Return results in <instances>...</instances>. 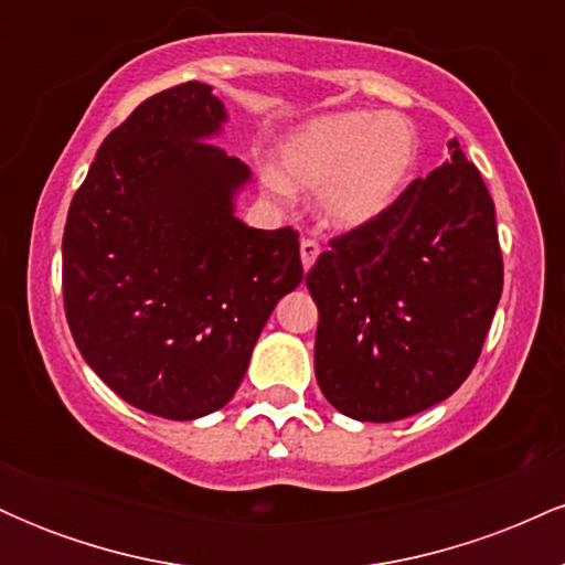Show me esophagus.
I'll list each match as a JSON object with an SVG mask.
<instances>
[{
	"label": "esophagus",
	"mask_w": 565,
	"mask_h": 565,
	"mask_svg": "<svg viewBox=\"0 0 565 565\" xmlns=\"http://www.w3.org/2000/svg\"><path fill=\"white\" fill-rule=\"evenodd\" d=\"M319 242H316L313 236H302L300 242V257H302V268L310 270V265L316 263V257H319Z\"/></svg>",
	"instance_id": "esophagus-1"
}]
</instances>
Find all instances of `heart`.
<instances>
[{
  "mask_svg": "<svg viewBox=\"0 0 565 565\" xmlns=\"http://www.w3.org/2000/svg\"><path fill=\"white\" fill-rule=\"evenodd\" d=\"M417 164V132L398 114L321 116L281 146V170L265 172L276 196L319 191L329 228L353 231L377 220L404 191Z\"/></svg>",
  "mask_w": 565,
  "mask_h": 565,
  "instance_id": "b5f03b06",
  "label": "heart"
}]
</instances>
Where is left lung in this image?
I'll return each instance as SVG.
<instances>
[{
    "mask_svg": "<svg viewBox=\"0 0 565 565\" xmlns=\"http://www.w3.org/2000/svg\"><path fill=\"white\" fill-rule=\"evenodd\" d=\"M305 276L319 305L316 380L337 412L395 423L440 404L476 366L502 297L494 201L457 140Z\"/></svg>",
    "mask_w": 565,
    "mask_h": 565,
    "instance_id": "1",
    "label": "left lung"
}]
</instances>
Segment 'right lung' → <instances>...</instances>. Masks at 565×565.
Returning <instances> with one entry per match:
<instances>
[{
    "label": "right lung",
    "mask_w": 565,
    "mask_h": 565,
    "mask_svg": "<svg viewBox=\"0 0 565 565\" xmlns=\"http://www.w3.org/2000/svg\"><path fill=\"white\" fill-rule=\"evenodd\" d=\"M210 84L142 100L71 201L63 305L82 359L135 408L196 419L233 398L276 302L302 281L300 233L249 228V167L215 142Z\"/></svg>",
    "instance_id": "obj_1"
}]
</instances>
